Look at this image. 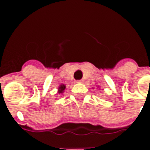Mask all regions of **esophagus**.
Masks as SVG:
<instances>
[{
	"mask_svg": "<svg viewBox=\"0 0 150 150\" xmlns=\"http://www.w3.org/2000/svg\"><path fill=\"white\" fill-rule=\"evenodd\" d=\"M76 83H83V79H80V80H76Z\"/></svg>",
	"mask_w": 150,
	"mask_h": 150,
	"instance_id": "34e87169",
	"label": "esophagus"
}]
</instances>
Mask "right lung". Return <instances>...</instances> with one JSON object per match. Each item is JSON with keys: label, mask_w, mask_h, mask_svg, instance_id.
I'll return each mask as SVG.
<instances>
[{"label": "right lung", "mask_w": 150, "mask_h": 150, "mask_svg": "<svg viewBox=\"0 0 150 150\" xmlns=\"http://www.w3.org/2000/svg\"><path fill=\"white\" fill-rule=\"evenodd\" d=\"M65 88H66L65 85H64V84L60 85L59 87V88H58V92H59V94L63 93L64 91V89H65Z\"/></svg>", "instance_id": "add662e5"}]
</instances>
